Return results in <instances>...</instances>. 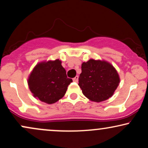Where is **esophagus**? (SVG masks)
<instances>
[{"instance_id":"obj_1","label":"esophagus","mask_w":148,"mask_h":148,"mask_svg":"<svg viewBox=\"0 0 148 148\" xmlns=\"http://www.w3.org/2000/svg\"><path fill=\"white\" fill-rule=\"evenodd\" d=\"M78 81H79V76H76L73 79V81H74V82H78Z\"/></svg>"}]
</instances>
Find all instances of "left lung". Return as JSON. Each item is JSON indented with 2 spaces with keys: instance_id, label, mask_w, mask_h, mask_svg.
<instances>
[{
  "instance_id": "1",
  "label": "left lung",
  "mask_w": 148,
  "mask_h": 148,
  "mask_svg": "<svg viewBox=\"0 0 148 148\" xmlns=\"http://www.w3.org/2000/svg\"><path fill=\"white\" fill-rule=\"evenodd\" d=\"M119 83L118 72L107 61L90 59L81 64L79 86L91 101L101 102L111 97Z\"/></svg>"
}]
</instances>
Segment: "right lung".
<instances>
[{"mask_svg": "<svg viewBox=\"0 0 148 148\" xmlns=\"http://www.w3.org/2000/svg\"><path fill=\"white\" fill-rule=\"evenodd\" d=\"M61 63L57 59L39 62L34 67L28 79V84L35 98L51 104L64 95L72 79L67 78Z\"/></svg>", "mask_w": 148, "mask_h": 148, "instance_id": "obj_1", "label": "right lung"}]
</instances>
